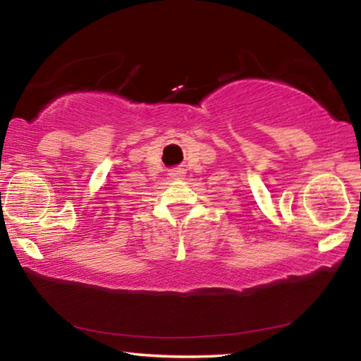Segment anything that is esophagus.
<instances>
[{
  "label": "esophagus",
  "mask_w": 361,
  "mask_h": 361,
  "mask_svg": "<svg viewBox=\"0 0 361 361\" xmlns=\"http://www.w3.org/2000/svg\"><path fill=\"white\" fill-rule=\"evenodd\" d=\"M169 175H170L171 180H183V178H185L186 171L183 169H171Z\"/></svg>",
  "instance_id": "1"
}]
</instances>
